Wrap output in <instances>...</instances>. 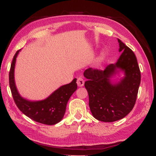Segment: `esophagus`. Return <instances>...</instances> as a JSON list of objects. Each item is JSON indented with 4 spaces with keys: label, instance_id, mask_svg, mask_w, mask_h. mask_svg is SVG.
I'll use <instances>...</instances> for the list:
<instances>
[{
    "label": "esophagus",
    "instance_id": "esophagus-1",
    "mask_svg": "<svg viewBox=\"0 0 156 156\" xmlns=\"http://www.w3.org/2000/svg\"><path fill=\"white\" fill-rule=\"evenodd\" d=\"M76 83H77V86L79 87H82L84 86V80L82 76H80V77L77 78Z\"/></svg>",
    "mask_w": 156,
    "mask_h": 156
}]
</instances>
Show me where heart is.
<instances>
[{
    "mask_svg": "<svg viewBox=\"0 0 156 156\" xmlns=\"http://www.w3.org/2000/svg\"><path fill=\"white\" fill-rule=\"evenodd\" d=\"M103 57H104V56H103V55H101V56L99 57V58L97 59V63H96V64H97V65L99 64L100 62H101V61H102V60L103 59Z\"/></svg>",
    "mask_w": 156,
    "mask_h": 156,
    "instance_id": "1",
    "label": "heart"
}]
</instances>
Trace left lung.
<instances>
[{
    "label": "left lung",
    "mask_w": 156,
    "mask_h": 156,
    "mask_svg": "<svg viewBox=\"0 0 156 156\" xmlns=\"http://www.w3.org/2000/svg\"><path fill=\"white\" fill-rule=\"evenodd\" d=\"M121 55L115 64L104 70L89 68L83 73L88 80L85 87L89 95L92 116L98 121L114 122L123 119L135 105L140 83V71L135 54L118 39ZM122 72L124 76L117 83L111 78Z\"/></svg>",
    "instance_id": "8db88e82"
}]
</instances>
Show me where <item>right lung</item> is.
<instances>
[{"mask_svg":"<svg viewBox=\"0 0 156 156\" xmlns=\"http://www.w3.org/2000/svg\"><path fill=\"white\" fill-rule=\"evenodd\" d=\"M20 50L13 56L9 75V86L15 103L24 115L35 121L49 125L58 123L64 116L68 100L77 88L76 79H74L70 83L59 87L44 100L30 101L24 99L19 94L14 79L16 57Z\"/></svg>","mask_w":156,"mask_h":156,"instance_id":"obj_1","label":"right lung"}]
</instances>
